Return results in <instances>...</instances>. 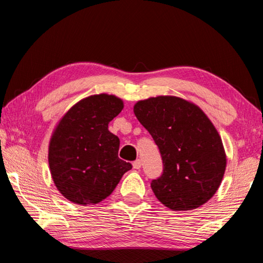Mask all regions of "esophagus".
Wrapping results in <instances>:
<instances>
[{
    "label": "esophagus",
    "mask_w": 263,
    "mask_h": 263,
    "mask_svg": "<svg viewBox=\"0 0 263 263\" xmlns=\"http://www.w3.org/2000/svg\"><path fill=\"white\" fill-rule=\"evenodd\" d=\"M133 168H136V170H139L141 167V160L140 159H137V160H135L133 161Z\"/></svg>",
    "instance_id": "1"
}]
</instances>
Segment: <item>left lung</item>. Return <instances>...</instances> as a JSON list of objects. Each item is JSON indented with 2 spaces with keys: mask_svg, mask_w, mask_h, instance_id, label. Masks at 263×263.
Wrapping results in <instances>:
<instances>
[{
  "mask_svg": "<svg viewBox=\"0 0 263 263\" xmlns=\"http://www.w3.org/2000/svg\"><path fill=\"white\" fill-rule=\"evenodd\" d=\"M139 122L153 137L163 173L153 191L172 210H192L212 198L226 168L221 139L198 106L178 97L159 96L135 105Z\"/></svg>",
  "mask_w": 263,
  "mask_h": 263,
  "instance_id": "1",
  "label": "left lung"
}]
</instances>
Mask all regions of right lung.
Listing matches in <instances>:
<instances>
[{"instance_id":"obj_1","label":"right lung","mask_w":263,"mask_h":263,"mask_svg":"<svg viewBox=\"0 0 263 263\" xmlns=\"http://www.w3.org/2000/svg\"><path fill=\"white\" fill-rule=\"evenodd\" d=\"M122 108L120 98L95 95L76 104L55 128L48 149L49 170L59 191L72 202H100L132 168L119 158L120 139L108 131V123Z\"/></svg>"}]
</instances>
